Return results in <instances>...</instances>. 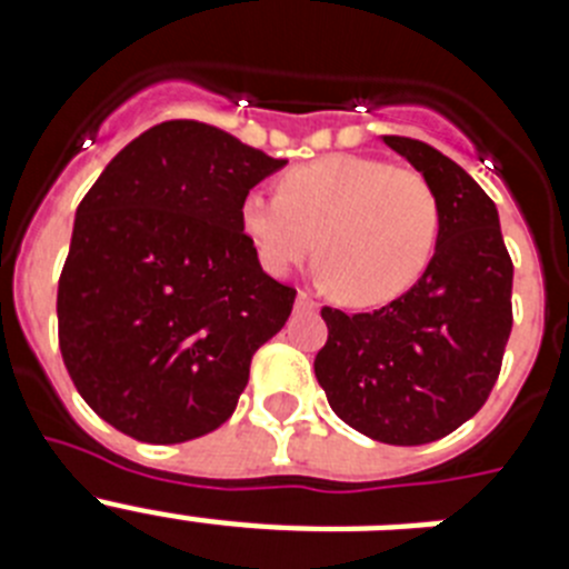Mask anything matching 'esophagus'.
<instances>
[{"mask_svg":"<svg viewBox=\"0 0 569 569\" xmlns=\"http://www.w3.org/2000/svg\"><path fill=\"white\" fill-rule=\"evenodd\" d=\"M296 308H299V310H316V308H319V301H316L313 296L308 293V290H301V293L296 296Z\"/></svg>","mask_w":569,"mask_h":569,"instance_id":"34e87169","label":"esophagus"}]
</instances>
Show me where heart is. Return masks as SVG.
Segmentation results:
<instances>
[{
	"instance_id": "obj_1",
	"label": "heart",
	"mask_w": 569,
	"mask_h": 569,
	"mask_svg": "<svg viewBox=\"0 0 569 569\" xmlns=\"http://www.w3.org/2000/svg\"><path fill=\"white\" fill-rule=\"evenodd\" d=\"M241 230L264 270L290 273L316 253L333 293L370 308L410 290L439 244V199L416 170L333 153L299 164L281 193L250 190Z\"/></svg>"
}]
</instances>
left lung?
Masks as SVG:
<instances>
[{
	"mask_svg": "<svg viewBox=\"0 0 569 569\" xmlns=\"http://www.w3.org/2000/svg\"><path fill=\"white\" fill-rule=\"evenodd\" d=\"M385 142L433 188L439 244L425 276L385 308H321L328 341L316 379L345 425L416 447L453 433L490 399L512 330V259L499 210L467 170L419 139Z\"/></svg>",
	"mask_w": 569,
	"mask_h": 569,
	"instance_id": "left-lung-1",
	"label": "left lung"
}]
</instances>
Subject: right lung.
I'll list each match as a JSON object with an SVG mask.
<instances>
[{
	"instance_id": "add662e5",
	"label": "right lung",
	"mask_w": 569,
	"mask_h": 569,
	"mask_svg": "<svg viewBox=\"0 0 569 569\" xmlns=\"http://www.w3.org/2000/svg\"><path fill=\"white\" fill-rule=\"evenodd\" d=\"M281 164L213 124L173 119L119 150L79 202L59 350L119 433L179 445L233 416L250 359L296 301L261 270L239 219Z\"/></svg>"
}]
</instances>
